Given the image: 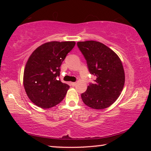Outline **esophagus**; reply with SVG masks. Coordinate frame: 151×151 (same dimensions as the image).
<instances>
[{
  "label": "esophagus",
  "mask_w": 151,
  "mask_h": 151,
  "mask_svg": "<svg viewBox=\"0 0 151 151\" xmlns=\"http://www.w3.org/2000/svg\"><path fill=\"white\" fill-rule=\"evenodd\" d=\"M70 85L71 86H75L76 85V83H74V82H70Z\"/></svg>",
  "instance_id": "1"
}]
</instances>
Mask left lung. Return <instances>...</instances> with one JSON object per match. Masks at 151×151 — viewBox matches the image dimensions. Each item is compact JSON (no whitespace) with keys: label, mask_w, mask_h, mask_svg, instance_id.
I'll return each instance as SVG.
<instances>
[{"label":"left lung","mask_w":151,"mask_h":151,"mask_svg":"<svg viewBox=\"0 0 151 151\" xmlns=\"http://www.w3.org/2000/svg\"><path fill=\"white\" fill-rule=\"evenodd\" d=\"M77 45L87 63L90 73L96 76L81 98L86 105L104 109L113 104L123 89L125 75L123 66L113 50L94 40L78 42Z\"/></svg>","instance_id":"1"}]
</instances>
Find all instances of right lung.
I'll list each match as a JSON object with an SVG mask.
<instances>
[{
  "mask_svg": "<svg viewBox=\"0 0 151 151\" xmlns=\"http://www.w3.org/2000/svg\"><path fill=\"white\" fill-rule=\"evenodd\" d=\"M75 41H50L36 48L28 59L23 85L28 97L35 105L49 109L59 104L70 88L58 81L60 67Z\"/></svg>",
  "mask_w": 151,
  "mask_h": 151,
  "instance_id": "1",
  "label": "right lung"
}]
</instances>
